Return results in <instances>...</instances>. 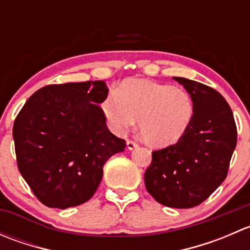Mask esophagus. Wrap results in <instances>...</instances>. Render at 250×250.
Instances as JSON below:
<instances>
[{"label":"esophagus","mask_w":250,"mask_h":250,"mask_svg":"<svg viewBox=\"0 0 250 250\" xmlns=\"http://www.w3.org/2000/svg\"><path fill=\"white\" fill-rule=\"evenodd\" d=\"M127 147H128V150H134L135 147H138V143H135V141H133V140H128Z\"/></svg>","instance_id":"1"}]
</instances>
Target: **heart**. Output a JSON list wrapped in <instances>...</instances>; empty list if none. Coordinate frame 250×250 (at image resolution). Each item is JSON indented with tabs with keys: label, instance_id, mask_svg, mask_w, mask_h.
<instances>
[{
	"label": "heart",
	"instance_id": "obj_1",
	"mask_svg": "<svg viewBox=\"0 0 250 250\" xmlns=\"http://www.w3.org/2000/svg\"><path fill=\"white\" fill-rule=\"evenodd\" d=\"M111 129L123 133L138 120L145 143L155 147L174 145L186 134L193 117V102L178 85L128 78L102 104Z\"/></svg>",
	"mask_w": 250,
	"mask_h": 250
}]
</instances>
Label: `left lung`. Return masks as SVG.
Segmentation results:
<instances>
[{
    "label": "left lung",
    "instance_id": "left-lung-1",
    "mask_svg": "<svg viewBox=\"0 0 250 250\" xmlns=\"http://www.w3.org/2000/svg\"><path fill=\"white\" fill-rule=\"evenodd\" d=\"M173 78L192 98V121L175 145L153 151L144 179L146 190L158 203L192 208L226 179L237 128L230 105L220 93L196 81Z\"/></svg>",
    "mask_w": 250,
    "mask_h": 250
}]
</instances>
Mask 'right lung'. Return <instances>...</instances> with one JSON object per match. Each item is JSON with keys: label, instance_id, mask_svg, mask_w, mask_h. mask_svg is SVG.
I'll use <instances>...</instances> for the list:
<instances>
[{"label": "right lung", "instance_id": "right-lung-1", "mask_svg": "<svg viewBox=\"0 0 250 250\" xmlns=\"http://www.w3.org/2000/svg\"><path fill=\"white\" fill-rule=\"evenodd\" d=\"M109 94L104 81L50 84L35 92L13 125L18 169L49 208L87 202L111 156L125 141L110 132L99 106Z\"/></svg>", "mask_w": 250, "mask_h": 250}]
</instances>
